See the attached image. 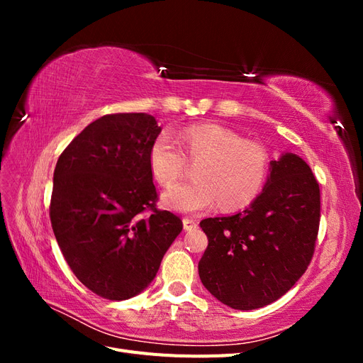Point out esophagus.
<instances>
[{
  "mask_svg": "<svg viewBox=\"0 0 363 363\" xmlns=\"http://www.w3.org/2000/svg\"><path fill=\"white\" fill-rule=\"evenodd\" d=\"M196 225H199V223L194 221V219H188V218H184V219H183V228L186 230V232H188V230L195 228Z\"/></svg>",
  "mask_w": 363,
  "mask_h": 363,
  "instance_id": "1",
  "label": "esophagus"
}]
</instances>
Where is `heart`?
Returning <instances> with one entry per match:
<instances>
[{
	"instance_id": "obj_1",
	"label": "heart",
	"mask_w": 363,
	"mask_h": 363,
	"mask_svg": "<svg viewBox=\"0 0 363 363\" xmlns=\"http://www.w3.org/2000/svg\"><path fill=\"white\" fill-rule=\"evenodd\" d=\"M162 131L150 148V168L155 179L168 186L180 177L186 159L200 160L194 182L175 183L162 194L164 207L182 213H200L216 201L224 208H239L260 192L268 174L265 148L218 124H196L179 133Z\"/></svg>"
}]
</instances>
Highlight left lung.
<instances>
[{
    "label": "left lung",
    "mask_w": 363,
    "mask_h": 363,
    "mask_svg": "<svg viewBox=\"0 0 363 363\" xmlns=\"http://www.w3.org/2000/svg\"><path fill=\"white\" fill-rule=\"evenodd\" d=\"M320 204V186L300 156L271 160L265 186L244 212L200 223L208 239L199 262L204 288L238 311L279 300L309 267Z\"/></svg>",
    "instance_id": "1"
}]
</instances>
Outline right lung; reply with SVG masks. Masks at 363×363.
<instances>
[{
	"instance_id": "right-lung-1",
	"label": "right lung",
	"mask_w": 363,
	"mask_h": 363,
	"mask_svg": "<svg viewBox=\"0 0 363 363\" xmlns=\"http://www.w3.org/2000/svg\"><path fill=\"white\" fill-rule=\"evenodd\" d=\"M160 131L147 113L101 116L74 138L54 169V236L75 277L107 300L147 289L183 228L179 216L156 208L150 148Z\"/></svg>"
}]
</instances>
